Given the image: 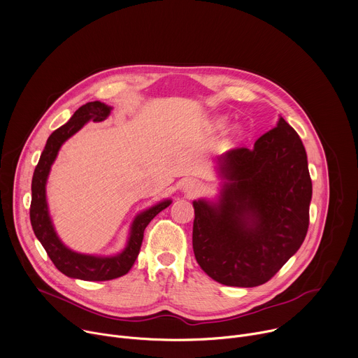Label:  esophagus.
Wrapping results in <instances>:
<instances>
[{
	"instance_id": "esophagus-1",
	"label": "esophagus",
	"mask_w": 358,
	"mask_h": 358,
	"mask_svg": "<svg viewBox=\"0 0 358 358\" xmlns=\"http://www.w3.org/2000/svg\"><path fill=\"white\" fill-rule=\"evenodd\" d=\"M201 189V185L199 181L196 180H185L182 182V192L187 194V196H194Z\"/></svg>"
}]
</instances>
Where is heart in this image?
<instances>
[{
	"mask_svg": "<svg viewBox=\"0 0 358 358\" xmlns=\"http://www.w3.org/2000/svg\"><path fill=\"white\" fill-rule=\"evenodd\" d=\"M222 124H224V121H220V122H218V125H220V127H221Z\"/></svg>",
	"mask_w": 358,
	"mask_h": 358,
	"instance_id": "heart-1",
	"label": "heart"
}]
</instances>
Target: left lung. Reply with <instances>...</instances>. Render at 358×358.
<instances>
[{"label":"left lung","instance_id":"8db88e82","mask_svg":"<svg viewBox=\"0 0 358 358\" xmlns=\"http://www.w3.org/2000/svg\"><path fill=\"white\" fill-rule=\"evenodd\" d=\"M215 201H192V248L203 271L230 287L267 282L301 247L313 184L306 148L280 117L254 148L217 158Z\"/></svg>","mask_w":358,"mask_h":358}]
</instances>
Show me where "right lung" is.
<instances>
[{
    "label": "right lung",
    "mask_w": 358,
    "mask_h": 358,
    "mask_svg": "<svg viewBox=\"0 0 358 358\" xmlns=\"http://www.w3.org/2000/svg\"><path fill=\"white\" fill-rule=\"evenodd\" d=\"M111 110L113 108L110 106L101 101L87 103L80 107L69 120V122L61 125L48 137L31 182L32 197L29 220L36 237L45 248L54 266L62 274L84 281L114 280L131 270L141 248L145 227L159 211L171 204V200H164L137 214L131 227H129V236L125 248L115 255H91L77 252L69 248L57 236L50 217L45 196V185L52 162L55 161L57 154L64 143L73 137L77 131H80L90 120L104 121L110 115Z\"/></svg>",
    "instance_id": "right-lung-1"
}]
</instances>
